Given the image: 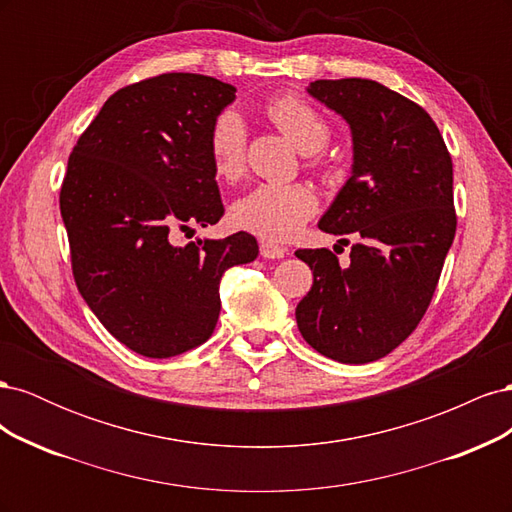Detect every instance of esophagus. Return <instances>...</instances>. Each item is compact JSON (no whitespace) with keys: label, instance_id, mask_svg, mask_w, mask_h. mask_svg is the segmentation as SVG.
<instances>
[{"label":"esophagus","instance_id":"1","mask_svg":"<svg viewBox=\"0 0 512 512\" xmlns=\"http://www.w3.org/2000/svg\"><path fill=\"white\" fill-rule=\"evenodd\" d=\"M260 256L262 258H284L286 256V250L280 245H275L271 241H260Z\"/></svg>","mask_w":512,"mask_h":512}]
</instances>
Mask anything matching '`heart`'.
I'll return each instance as SVG.
<instances>
[{"instance_id":"heart-1","label":"heart","mask_w":512,"mask_h":512,"mask_svg":"<svg viewBox=\"0 0 512 512\" xmlns=\"http://www.w3.org/2000/svg\"><path fill=\"white\" fill-rule=\"evenodd\" d=\"M267 117L305 153L327 145L331 128L316 108L301 96L284 94L265 106ZM247 130L235 108L215 115L207 134L211 168L218 179L235 181L245 168ZM318 209V196L307 183H260L241 196L230 209L237 228L265 241H288L309 222Z\"/></svg>"}]
</instances>
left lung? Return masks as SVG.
<instances>
[{"label": "left lung", "instance_id": "1", "mask_svg": "<svg viewBox=\"0 0 512 512\" xmlns=\"http://www.w3.org/2000/svg\"><path fill=\"white\" fill-rule=\"evenodd\" d=\"M307 91L348 121L354 149L352 175L318 226L359 243L346 267L327 247L294 252L314 273L294 316L320 354L371 363L418 327L436 292L457 230L453 160L425 108L389 87L337 79Z\"/></svg>", "mask_w": 512, "mask_h": 512}]
</instances>
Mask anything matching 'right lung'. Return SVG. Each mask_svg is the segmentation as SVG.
I'll return each mask as SVG.
<instances>
[{"instance_id": "obj_1", "label": "right lung", "mask_w": 512, "mask_h": 512, "mask_svg": "<svg viewBox=\"0 0 512 512\" xmlns=\"http://www.w3.org/2000/svg\"><path fill=\"white\" fill-rule=\"evenodd\" d=\"M235 91L190 72L123 87L68 158L59 209L76 288L108 333L149 359L207 342L224 271L258 256L247 232L173 243L224 215L207 134Z\"/></svg>"}]
</instances>
